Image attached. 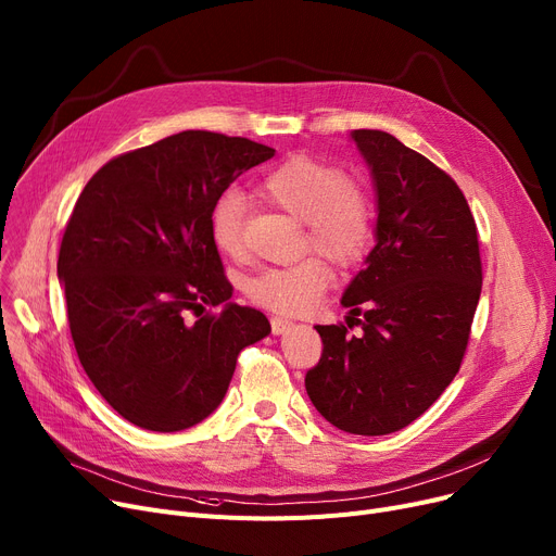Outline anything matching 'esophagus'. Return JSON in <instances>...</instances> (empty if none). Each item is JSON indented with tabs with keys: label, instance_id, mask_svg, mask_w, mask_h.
Masks as SVG:
<instances>
[{
	"label": "esophagus",
	"instance_id": "1",
	"mask_svg": "<svg viewBox=\"0 0 556 556\" xmlns=\"http://www.w3.org/2000/svg\"><path fill=\"white\" fill-rule=\"evenodd\" d=\"M270 325H273V333L275 336H279V333H283V331H288L290 327H293V323H290L288 317H279V315L270 317Z\"/></svg>",
	"mask_w": 556,
	"mask_h": 556
}]
</instances>
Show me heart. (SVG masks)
<instances>
[{
  "instance_id": "1",
  "label": "heart",
  "mask_w": 556,
  "mask_h": 556,
  "mask_svg": "<svg viewBox=\"0 0 556 556\" xmlns=\"http://www.w3.org/2000/svg\"><path fill=\"white\" fill-rule=\"evenodd\" d=\"M261 193L279 210L304 220V248L325 254L338 266L356 263L371 237V210L361 187L342 170L311 157H293L270 170ZM212 239L227 256L245 245V202L239 191H225L212 210ZM333 283V273L319 256H304L288 266L256 273L248 298L275 313L300 315L311 311Z\"/></svg>"
}]
</instances>
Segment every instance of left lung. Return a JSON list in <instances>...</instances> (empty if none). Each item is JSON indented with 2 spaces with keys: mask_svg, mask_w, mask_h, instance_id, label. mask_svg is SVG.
<instances>
[{
  "mask_svg": "<svg viewBox=\"0 0 556 556\" xmlns=\"http://www.w3.org/2000/svg\"><path fill=\"white\" fill-rule=\"evenodd\" d=\"M378 218L367 266L342 295L346 325H317L306 371L317 413L352 434H390L421 417L459 371L482 290L478 227L462 189L383 130H354ZM361 326V337L349 328Z\"/></svg>",
  "mask_w": 556,
  "mask_h": 556,
  "instance_id": "obj_1",
  "label": "left lung"
}]
</instances>
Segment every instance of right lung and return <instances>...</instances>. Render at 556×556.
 Instances as JSON below:
<instances>
[{
  "mask_svg": "<svg viewBox=\"0 0 556 556\" xmlns=\"http://www.w3.org/2000/svg\"><path fill=\"white\" fill-rule=\"evenodd\" d=\"M273 155L245 137L185 130L110 160L78 195L58 279L85 374L130 424L178 432L207 419L239 354L270 333L261 311L227 302L210 218Z\"/></svg>",
  "mask_w": 556,
  "mask_h": 556,
  "instance_id": "right-lung-1",
  "label": "right lung"
}]
</instances>
